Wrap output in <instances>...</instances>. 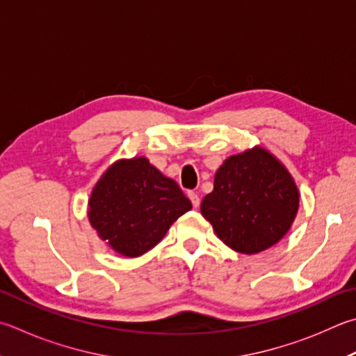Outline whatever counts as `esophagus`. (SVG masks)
<instances>
[{
    "label": "esophagus",
    "instance_id": "1",
    "mask_svg": "<svg viewBox=\"0 0 356 356\" xmlns=\"http://www.w3.org/2000/svg\"><path fill=\"white\" fill-rule=\"evenodd\" d=\"M188 197H190V200H191L193 207H195V209H197L199 204H200V199H199V195H197V193H195V191H190V193H188Z\"/></svg>",
    "mask_w": 356,
    "mask_h": 356
}]
</instances>
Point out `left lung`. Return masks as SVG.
Masks as SVG:
<instances>
[{"mask_svg": "<svg viewBox=\"0 0 356 356\" xmlns=\"http://www.w3.org/2000/svg\"><path fill=\"white\" fill-rule=\"evenodd\" d=\"M299 190L274 154L254 146L218 168L200 213L216 236L240 254L254 255L288 234L299 210Z\"/></svg>", "mask_w": 356, "mask_h": 356, "instance_id": "8db88e82", "label": "left lung"}]
</instances>
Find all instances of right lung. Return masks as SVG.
Instances as JSON below:
<instances>
[{
  "mask_svg": "<svg viewBox=\"0 0 356 356\" xmlns=\"http://www.w3.org/2000/svg\"><path fill=\"white\" fill-rule=\"evenodd\" d=\"M191 202L146 157L116 160L93 186L88 221L102 241L127 258L152 249Z\"/></svg>",
  "mask_w": 356,
  "mask_h": 356,
  "instance_id": "obj_1",
  "label": "right lung"
}]
</instances>
